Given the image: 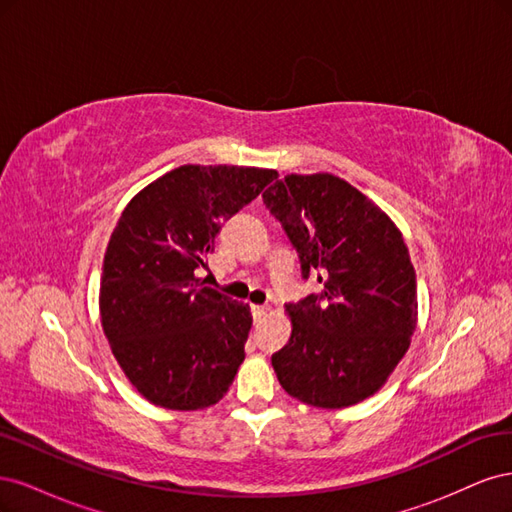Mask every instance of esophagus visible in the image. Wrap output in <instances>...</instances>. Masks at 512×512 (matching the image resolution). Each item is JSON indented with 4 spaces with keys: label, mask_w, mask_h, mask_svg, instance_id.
Instances as JSON below:
<instances>
[{
    "label": "esophagus",
    "mask_w": 512,
    "mask_h": 512,
    "mask_svg": "<svg viewBox=\"0 0 512 512\" xmlns=\"http://www.w3.org/2000/svg\"><path fill=\"white\" fill-rule=\"evenodd\" d=\"M269 312V305H254L252 307V314H254V320H260L262 316H265Z\"/></svg>",
    "instance_id": "obj_1"
}]
</instances>
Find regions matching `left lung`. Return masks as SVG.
Wrapping results in <instances>:
<instances>
[{"label": "left lung", "instance_id": "obj_1", "mask_svg": "<svg viewBox=\"0 0 512 512\" xmlns=\"http://www.w3.org/2000/svg\"><path fill=\"white\" fill-rule=\"evenodd\" d=\"M322 292L288 303V344L271 356L284 391L316 408L374 395L410 348L416 273L399 228L329 173L286 175L262 194Z\"/></svg>", "mask_w": 512, "mask_h": 512}]
</instances>
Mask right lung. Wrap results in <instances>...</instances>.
I'll return each instance as SVG.
<instances>
[{"mask_svg":"<svg viewBox=\"0 0 512 512\" xmlns=\"http://www.w3.org/2000/svg\"><path fill=\"white\" fill-rule=\"evenodd\" d=\"M277 179L254 166L185 164L138 192L108 241L102 329L123 374L168 410L209 408L245 359L250 307L205 286L222 224Z\"/></svg>","mask_w":512,"mask_h":512,"instance_id":"add662e5","label":"right lung"}]
</instances>
